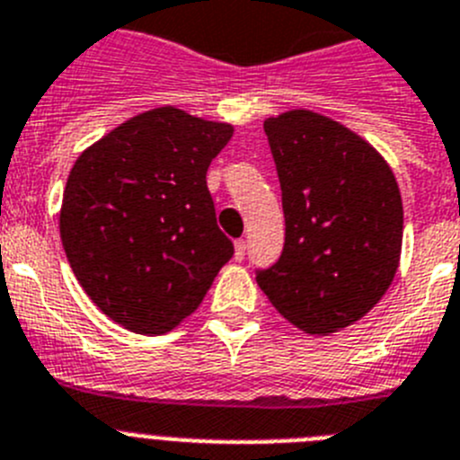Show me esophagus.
Returning <instances> with one entry per match:
<instances>
[{
	"mask_svg": "<svg viewBox=\"0 0 460 460\" xmlns=\"http://www.w3.org/2000/svg\"><path fill=\"white\" fill-rule=\"evenodd\" d=\"M245 250H247V243L243 241V238H238V241H235V259H238V261L245 259Z\"/></svg>",
	"mask_w": 460,
	"mask_h": 460,
	"instance_id": "obj_1",
	"label": "esophagus"
}]
</instances>
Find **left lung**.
<instances>
[{"label":"left lung","mask_w":460,"mask_h":460,"mask_svg":"<svg viewBox=\"0 0 460 460\" xmlns=\"http://www.w3.org/2000/svg\"><path fill=\"white\" fill-rule=\"evenodd\" d=\"M282 190L285 247L257 285L305 333H333L394 282L402 201L389 164L361 136L313 111L263 122Z\"/></svg>","instance_id":"obj_1"}]
</instances>
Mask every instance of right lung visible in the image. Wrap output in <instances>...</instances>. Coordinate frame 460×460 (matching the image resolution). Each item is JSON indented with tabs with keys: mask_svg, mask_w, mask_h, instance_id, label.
<instances>
[{
	"mask_svg": "<svg viewBox=\"0 0 460 460\" xmlns=\"http://www.w3.org/2000/svg\"><path fill=\"white\" fill-rule=\"evenodd\" d=\"M231 134L225 122L164 106L75 159L59 213L64 252L87 296L119 326L171 331L234 257L206 185Z\"/></svg>",
	"mask_w": 460,
	"mask_h": 460,
	"instance_id": "right-lung-1",
	"label": "right lung"
}]
</instances>
